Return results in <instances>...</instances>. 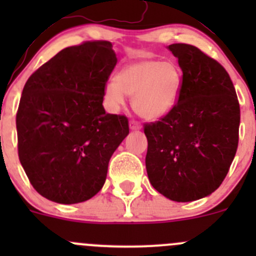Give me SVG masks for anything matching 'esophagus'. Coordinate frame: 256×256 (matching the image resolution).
Returning a JSON list of instances; mask_svg holds the SVG:
<instances>
[{
  "label": "esophagus",
  "mask_w": 256,
  "mask_h": 256,
  "mask_svg": "<svg viewBox=\"0 0 256 256\" xmlns=\"http://www.w3.org/2000/svg\"><path fill=\"white\" fill-rule=\"evenodd\" d=\"M130 128L131 130H140L141 124L136 120H131L130 121Z\"/></svg>",
  "instance_id": "esophagus-1"
}]
</instances>
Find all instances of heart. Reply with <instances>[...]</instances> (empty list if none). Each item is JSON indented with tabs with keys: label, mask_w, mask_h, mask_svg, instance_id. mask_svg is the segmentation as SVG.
Wrapping results in <instances>:
<instances>
[{
	"label": "heart",
	"mask_w": 256,
	"mask_h": 256,
	"mask_svg": "<svg viewBox=\"0 0 256 256\" xmlns=\"http://www.w3.org/2000/svg\"><path fill=\"white\" fill-rule=\"evenodd\" d=\"M180 82V70L174 62L147 59L121 69L116 82L112 80L105 85L104 95L114 109L125 104L126 95L134 98L132 106L138 116L157 120L174 109Z\"/></svg>",
	"instance_id": "obj_1"
}]
</instances>
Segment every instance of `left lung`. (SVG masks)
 <instances>
[{
    "label": "left lung",
    "instance_id": "8db88e82",
    "mask_svg": "<svg viewBox=\"0 0 256 256\" xmlns=\"http://www.w3.org/2000/svg\"><path fill=\"white\" fill-rule=\"evenodd\" d=\"M168 49L178 58L182 82L174 109L144 124L146 170L157 192L192 202L213 193L228 174L238 148L240 106L220 63L186 43Z\"/></svg>",
    "mask_w": 256,
    "mask_h": 256
}]
</instances>
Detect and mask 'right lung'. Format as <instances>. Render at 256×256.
Listing matches in <instances>:
<instances>
[{
  "label": "right lung",
  "mask_w": 256,
  "mask_h": 256,
  "mask_svg": "<svg viewBox=\"0 0 256 256\" xmlns=\"http://www.w3.org/2000/svg\"><path fill=\"white\" fill-rule=\"evenodd\" d=\"M116 62L112 43L88 40L56 54L23 88L18 157L30 184L49 200L84 202L104 186L110 157L128 134V118L102 106Z\"/></svg>",
  "instance_id": "right-lung-1"
}]
</instances>
